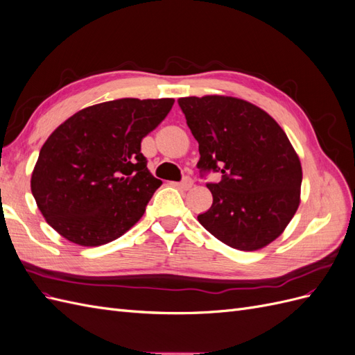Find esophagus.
Here are the masks:
<instances>
[{
	"label": "esophagus",
	"instance_id": "esophagus-1",
	"mask_svg": "<svg viewBox=\"0 0 355 355\" xmlns=\"http://www.w3.org/2000/svg\"><path fill=\"white\" fill-rule=\"evenodd\" d=\"M192 185H194V182H192V179H191V178H185L184 180L179 182V184H178V187H179L180 189H184V191L191 189V188H192Z\"/></svg>",
	"mask_w": 355,
	"mask_h": 355
}]
</instances>
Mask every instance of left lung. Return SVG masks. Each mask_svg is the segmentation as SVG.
<instances>
[{
  "mask_svg": "<svg viewBox=\"0 0 355 355\" xmlns=\"http://www.w3.org/2000/svg\"><path fill=\"white\" fill-rule=\"evenodd\" d=\"M178 102L198 142L197 167L222 173L218 184H207L213 204L198 222L237 250L272 243L295 216L302 184V166L283 128L259 106L231 96Z\"/></svg>",
  "mask_w": 355,
  "mask_h": 355,
  "instance_id": "obj_1",
  "label": "left lung"
}]
</instances>
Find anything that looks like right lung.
<instances>
[{"instance_id": "right-lung-1", "label": "right lung", "mask_w": 355, "mask_h": 355, "mask_svg": "<svg viewBox=\"0 0 355 355\" xmlns=\"http://www.w3.org/2000/svg\"><path fill=\"white\" fill-rule=\"evenodd\" d=\"M175 99H116L69 116L42 145L31 191L62 237L96 247L121 237L161 187L146 167L142 139Z\"/></svg>"}]
</instances>
